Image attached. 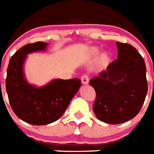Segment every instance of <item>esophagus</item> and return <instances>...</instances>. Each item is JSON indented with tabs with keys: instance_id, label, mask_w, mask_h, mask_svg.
<instances>
[{
	"instance_id": "1",
	"label": "esophagus",
	"mask_w": 154,
	"mask_h": 154,
	"mask_svg": "<svg viewBox=\"0 0 154 154\" xmlns=\"http://www.w3.org/2000/svg\"><path fill=\"white\" fill-rule=\"evenodd\" d=\"M81 81L83 85H87L89 83V78L87 75H83L81 78Z\"/></svg>"
}]
</instances>
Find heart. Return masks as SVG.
<instances>
[{
    "mask_svg": "<svg viewBox=\"0 0 154 154\" xmlns=\"http://www.w3.org/2000/svg\"><path fill=\"white\" fill-rule=\"evenodd\" d=\"M99 53V49L95 48V47H92L89 50V54L92 56H96ZM110 55L108 52L105 51L101 54L98 59V64L99 67H105L110 63Z\"/></svg>",
    "mask_w": 154,
    "mask_h": 154,
    "instance_id": "heart-1",
    "label": "heart"
}]
</instances>
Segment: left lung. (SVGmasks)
<instances>
[{"mask_svg":"<svg viewBox=\"0 0 154 154\" xmlns=\"http://www.w3.org/2000/svg\"><path fill=\"white\" fill-rule=\"evenodd\" d=\"M116 44L118 59L90 80L96 92L94 114L109 124L123 123L134 118L148 91L143 58L130 44Z\"/></svg>","mask_w":154,"mask_h":154,"instance_id":"1","label":"left lung"}]
</instances>
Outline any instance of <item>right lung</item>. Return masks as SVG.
Masks as SVG:
<instances>
[{
    "label": "right lung",
    "mask_w": 154,
    "mask_h": 154,
    "mask_svg": "<svg viewBox=\"0 0 154 154\" xmlns=\"http://www.w3.org/2000/svg\"><path fill=\"white\" fill-rule=\"evenodd\" d=\"M48 45L44 42L27 44L12 56L7 69L6 91L11 107L19 119L35 126L60 119L81 86L79 79H56L42 87L28 83L24 71L27 56L46 51Z\"/></svg>",
    "instance_id": "add662e5"
}]
</instances>
